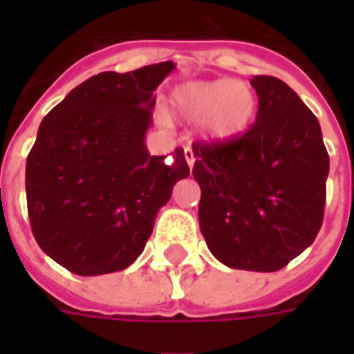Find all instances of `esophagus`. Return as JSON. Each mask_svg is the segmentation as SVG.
<instances>
[{"label":"esophagus","mask_w":354,"mask_h":354,"mask_svg":"<svg viewBox=\"0 0 354 354\" xmlns=\"http://www.w3.org/2000/svg\"><path fill=\"white\" fill-rule=\"evenodd\" d=\"M183 154H185V160H187L189 169H193L194 161H196V156H194L193 149H191V147H185V149H183Z\"/></svg>","instance_id":"obj_1"}]
</instances>
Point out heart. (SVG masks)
<instances>
[{
  "label": "heart",
  "mask_w": 354,
  "mask_h": 354,
  "mask_svg": "<svg viewBox=\"0 0 354 354\" xmlns=\"http://www.w3.org/2000/svg\"><path fill=\"white\" fill-rule=\"evenodd\" d=\"M171 108L183 121L202 122L211 141H227L250 127L257 112V95L241 80H196L174 88Z\"/></svg>",
  "instance_id": "b5f03b06"
}]
</instances>
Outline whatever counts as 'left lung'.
Listing matches in <instances>:
<instances>
[{
  "label": "left lung",
  "mask_w": 354,
  "mask_h": 354,
  "mask_svg": "<svg viewBox=\"0 0 354 354\" xmlns=\"http://www.w3.org/2000/svg\"><path fill=\"white\" fill-rule=\"evenodd\" d=\"M257 119L227 141H196L200 232L221 263L277 272L318 235L329 154L322 128L283 80L255 75Z\"/></svg>",
  "instance_id": "8db88e82"
}]
</instances>
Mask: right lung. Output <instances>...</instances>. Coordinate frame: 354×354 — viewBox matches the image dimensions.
<instances>
[{"instance_id": "1", "label": "right lung", "mask_w": 354, "mask_h": 354, "mask_svg": "<svg viewBox=\"0 0 354 354\" xmlns=\"http://www.w3.org/2000/svg\"><path fill=\"white\" fill-rule=\"evenodd\" d=\"M172 62L84 80L47 113L27 156L25 191L38 246L77 275L124 270L149 241L161 205L189 176L183 149L150 156L154 90Z\"/></svg>"}]
</instances>
